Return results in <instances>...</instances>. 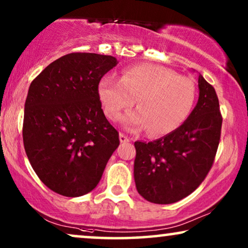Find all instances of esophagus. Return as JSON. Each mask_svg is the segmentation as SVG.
Listing matches in <instances>:
<instances>
[{"instance_id": "1", "label": "esophagus", "mask_w": 248, "mask_h": 248, "mask_svg": "<svg viewBox=\"0 0 248 248\" xmlns=\"http://www.w3.org/2000/svg\"><path fill=\"white\" fill-rule=\"evenodd\" d=\"M120 141H121V143H127V142H130L131 140H130V138L126 137V135L121 133L120 134Z\"/></svg>"}]
</instances>
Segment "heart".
<instances>
[{"label": "heart", "mask_w": 248, "mask_h": 248, "mask_svg": "<svg viewBox=\"0 0 248 248\" xmlns=\"http://www.w3.org/2000/svg\"><path fill=\"white\" fill-rule=\"evenodd\" d=\"M98 96L110 120L137 99L139 109L125 114L122 123L127 130L149 128V133L159 137L176 131L187 120L196 101V87L168 67L140 64L123 70L121 79L111 74L101 78Z\"/></svg>", "instance_id": "1"}]
</instances>
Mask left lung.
I'll return each instance as SVG.
<instances>
[{
	"label": "left lung",
	"instance_id": "8db88e82",
	"mask_svg": "<svg viewBox=\"0 0 248 248\" xmlns=\"http://www.w3.org/2000/svg\"><path fill=\"white\" fill-rule=\"evenodd\" d=\"M199 100L177 130L152 142L137 141L134 181L142 198L170 204L186 198L212 167L222 117L216 90L199 76Z\"/></svg>",
	"mask_w": 248,
	"mask_h": 248
}]
</instances>
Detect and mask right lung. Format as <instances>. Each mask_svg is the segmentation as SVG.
Listing matches in <instances>:
<instances>
[{"label":"right lung","instance_id":"obj_1","mask_svg":"<svg viewBox=\"0 0 248 248\" xmlns=\"http://www.w3.org/2000/svg\"><path fill=\"white\" fill-rule=\"evenodd\" d=\"M117 63L110 55L71 53L30 84L23 145L37 176L57 194L77 198L93 191L120 144L98 96L100 79Z\"/></svg>","mask_w":248,"mask_h":248}]
</instances>
